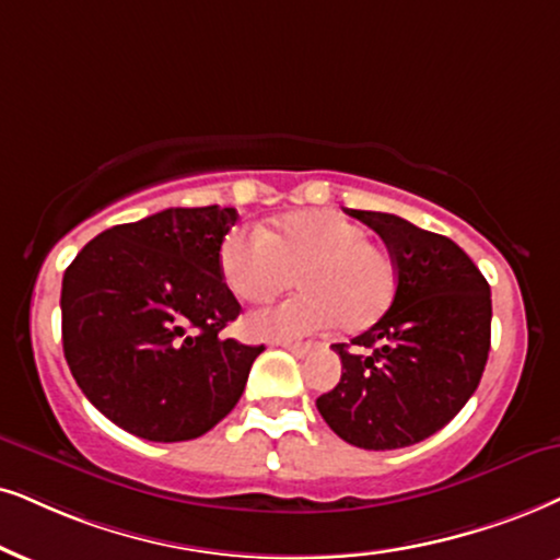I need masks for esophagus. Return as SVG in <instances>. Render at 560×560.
Here are the masks:
<instances>
[{"mask_svg":"<svg viewBox=\"0 0 560 560\" xmlns=\"http://www.w3.org/2000/svg\"><path fill=\"white\" fill-rule=\"evenodd\" d=\"M281 346H284V349L287 351H292L294 353V357H300V359H304V357H307V353H313V349H315V343H281Z\"/></svg>","mask_w":560,"mask_h":560,"instance_id":"esophagus-1","label":"esophagus"}]
</instances>
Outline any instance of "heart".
Listing matches in <instances>:
<instances>
[{"label":"heart","instance_id":"obj_1","mask_svg":"<svg viewBox=\"0 0 560 560\" xmlns=\"http://www.w3.org/2000/svg\"><path fill=\"white\" fill-rule=\"evenodd\" d=\"M219 271L243 302H266L300 284L302 294L247 315L253 338H296L336 323L362 332L387 315L398 264L362 224L332 211H294L271 230H232L219 247Z\"/></svg>","mask_w":560,"mask_h":560}]
</instances>
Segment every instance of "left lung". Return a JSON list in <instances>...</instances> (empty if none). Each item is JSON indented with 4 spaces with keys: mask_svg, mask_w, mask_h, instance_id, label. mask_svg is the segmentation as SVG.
<instances>
[{
    "mask_svg": "<svg viewBox=\"0 0 560 560\" xmlns=\"http://www.w3.org/2000/svg\"><path fill=\"white\" fill-rule=\"evenodd\" d=\"M385 240L398 292L380 323L336 343L341 382L317 398L325 423L362 450H400L436 434L483 377L491 287L450 237L382 211H349Z\"/></svg>",
    "mask_w": 560,
    "mask_h": 560,
    "instance_id": "1",
    "label": "left lung"
}]
</instances>
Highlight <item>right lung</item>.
Listing matches in <instances>:
<instances>
[{
  "label": "right lung",
  "mask_w": 560,
  "mask_h": 560,
  "mask_svg": "<svg viewBox=\"0 0 560 560\" xmlns=\"http://www.w3.org/2000/svg\"><path fill=\"white\" fill-rule=\"evenodd\" d=\"M232 207L165 209L116 224L77 253L61 281L63 357L105 419L150 442L214 429L264 346L224 338L240 315L219 271Z\"/></svg>",
  "instance_id": "right-lung-1"
}]
</instances>
